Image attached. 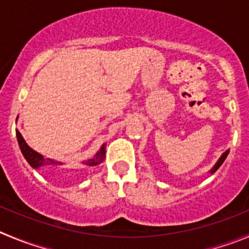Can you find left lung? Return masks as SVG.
<instances>
[{"label":"left lung","mask_w":249,"mask_h":249,"mask_svg":"<svg viewBox=\"0 0 249 249\" xmlns=\"http://www.w3.org/2000/svg\"><path fill=\"white\" fill-rule=\"evenodd\" d=\"M229 152H230V151L227 150V151H225L224 153H222V156L220 157V159H219V161L216 162V163H215V166H213V168H211L210 173H215V172L217 171V169L220 168V166H221V164L224 163V161H225V160H226V157H227V155H229Z\"/></svg>","instance_id":"8db88e82"}]
</instances>
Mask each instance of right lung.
I'll return each mask as SVG.
<instances>
[{"label": "right lung", "mask_w": 249, "mask_h": 249, "mask_svg": "<svg viewBox=\"0 0 249 249\" xmlns=\"http://www.w3.org/2000/svg\"><path fill=\"white\" fill-rule=\"evenodd\" d=\"M16 135H17L18 143H19L20 151H22L23 156L27 160L28 163L33 168H59L60 166H62L61 162L54 161L51 159H45L44 156H41L40 153H38L36 151H34L33 148H30L27 145V142L24 141L23 136L20 135V132L18 130H16ZM106 159V143L101 147V150L96 153V156L93 159L87 160V161H83V167H90V166H97V164L102 163L103 160Z\"/></svg>", "instance_id": "1"}]
</instances>
